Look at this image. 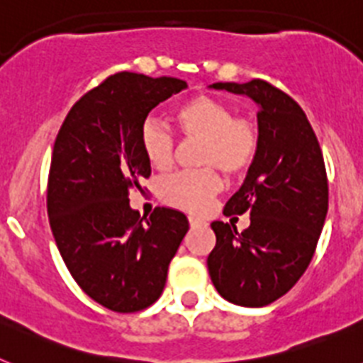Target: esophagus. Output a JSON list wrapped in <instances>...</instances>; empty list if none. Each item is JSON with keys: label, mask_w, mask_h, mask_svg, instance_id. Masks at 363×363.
<instances>
[{"label": "esophagus", "mask_w": 363, "mask_h": 363, "mask_svg": "<svg viewBox=\"0 0 363 363\" xmlns=\"http://www.w3.org/2000/svg\"><path fill=\"white\" fill-rule=\"evenodd\" d=\"M189 223H191V227H198V225H203L205 221L200 220V218H196V216H189Z\"/></svg>", "instance_id": "obj_1"}]
</instances>
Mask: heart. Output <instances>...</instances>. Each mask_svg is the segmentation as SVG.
Masks as SVG:
<instances>
[{"label": "heart", "instance_id": "obj_1", "mask_svg": "<svg viewBox=\"0 0 363 363\" xmlns=\"http://www.w3.org/2000/svg\"><path fill=\"white\" fill-rule=\"evenodd\" d=\"M174 120L187 140H201L198 152L201 167H218L229 176H242L258 158L259 130L255 121L234 118V111L221 99L207 94L189 98L174 111ZM145 158L158 171L174 165L176 140L156 120H147L140 130ZM221 189V178L214 169L178 172L160 185L167 203L191 213L209 209Z\"/></svg>", "mask_w": 363, "mask_h": 363}]
</instances>
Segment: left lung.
<instances>
[{"mask_svg":"<svg viewBox=\"0 0 363 363\" xmlns=\"http://www.w3.org/2000/svg\"><path fill=\"white\" fill-rule=\"evenodd\" d=\"M243 94L258 111V158L223 214H251L238 233L233 221H213L216 245L207 258L218 293L243 307H264L284 296L313 259L329 203L320 143L300 105L264 79L213 83Z\"/></svg>","mask_w":363,"mask_h":363,"instance_id":"obj_1","label":"left lung"}]
</instances>
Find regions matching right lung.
<instances>
[{"label": "right lung", "mask_w": 363, "mask_h": 363, "mask_svg": "<svg viewBox=\"0 0 363 363\" xmlns=\"http://www.w3.org/2000/svg\"><path fill=\"white\" fill-rule=\"evenodd\" d=\"M187 89L184 79L108 76L74 104L54 142L47 185L50 229L76 284L99 306L136 313L163 293L169 264L189 230L184 213L156 207L140 216L150 163L140 143L149 112Z\"/></svg>", "instance_id": "right-lung-1"}]
</instances>
